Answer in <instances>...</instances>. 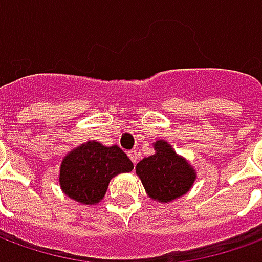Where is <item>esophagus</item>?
<instances>
[{"mask_svg": "<svg viewBox=\"0 0 262 262\" xmlns=\"http://www.w3.org/2000/svg\"><path fill=\"white\" fill-rule=\"evenodd\" d=\"M127 156H129V159L132 160V163H133V164H136L137 156H139L136 150H130V151H127Z\"/></svg>", "mask_w": 262, "mask_h": 262, "instance_id": "1", "label": "esophagus"}]
</instances>
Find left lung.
Instances as JSON below:
<instances>
[{
	"mask_svg": "<svg viewBox=\"0 0 262 262\" xmlns=\"http://www.w3.org/2000/svg\"><path fill=\"white\" fill-rule=\"evenodd\" d=\"M153 146L156 153L137 163L136 174L151 199L171 202L189 191L196 172L165 140H157Z\"/></svg>",
	"mask_w": 262,
	"mask_h": 262,
	"instance_id": "8db88e82",
	"label": "left lung"
}]
</instances>
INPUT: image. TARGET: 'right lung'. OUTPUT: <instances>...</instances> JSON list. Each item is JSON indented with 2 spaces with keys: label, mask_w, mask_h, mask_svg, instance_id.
Returning <instances> with one entry per match:
<instances>
[{
  "label": "right lung",
  "mask_w": 262,
  "mask_h": 262,
  "mask_svg": "<svg viewBox=\"0 0 262 262\" xmlns=\"http://www.w3.org/2000/svg\"><path fill=\"white\" fill-rule=\"evenodd\" d=\"M133 170V163L118 146L106 147L86 142L66 156L60 165V187L71 199L84 205L98 203L118 174Z\"/></svg>",
  "instance_id": "add662e5"
}]
</instances>
